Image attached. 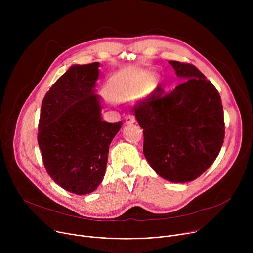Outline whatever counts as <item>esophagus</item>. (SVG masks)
Returning <instances> with one entry per match:
<instances>
[{
    "label": "esophagus",
    "mask_w": 253,
    "mask_h": 253,
    "mask_svg": "<svg viewBox=\"0 0 253 253\" xmlns=\"http://www.w3.org/2000/svg\"><path fill=\"white\" fill-rule=\"evenodd\" d=\"M125 122L127 124H131V123H134L135 122V117L132 115V114H127L125 116Z\"/></svg>",
    "instance_id": "esophagus-1"
}]
</instances>
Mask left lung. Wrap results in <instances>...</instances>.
<instances>
[{"label":"left lung","mask_w":253,"mask_h":253,"mask_svg":"<svg viewBox=\"0 0 253 253\" xmlns=\"http://www.w3.org/2000/svg\"><path fill=\"white\" fill-rule=\"evenodd\" d=\"M181 82L158 86L133 108L143 128V153L153 170L175 183L198 178L218 156L225 126L220 95L192 64L169 61Z\"/></svg>","instance_id":"left-lung-1"}]
</instances>
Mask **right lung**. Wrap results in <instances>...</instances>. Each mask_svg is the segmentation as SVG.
<instances>
[{
    "label": "right lung",
    "instance_id": "right-lung-1",
    "mask_svg": "<svg viewBox=\"0 0 253 253\" xmlns=\"http://www.w3.org/2000/svg\"><path fill=\"white\" fill-rule=\"evenodd\" d=\"M99 63L72 66L45 95L38 144L46 171L63 189L93 192L105 175L109 146L122 121L102 120L95 94Z\"/></svg>",
    "mask_w": 253,
    "mask_h": 253
}]
</instances>
